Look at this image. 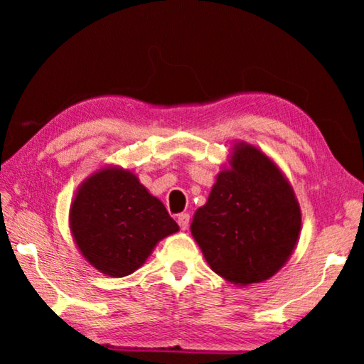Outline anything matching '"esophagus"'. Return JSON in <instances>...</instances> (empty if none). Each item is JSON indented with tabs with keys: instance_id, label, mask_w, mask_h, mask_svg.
I'll use <instances>...</instances> for the list:
<instances>
[{
	"instance_id": "esophagus-1",
	"label": "esophagus",
	"mask_w": 364,
	"mask_h": 364,
	"mask_svg": "<svg viewBox=\"0 0 364 364\" xmlns=\"http://www.w3.org/2000/svg\"><path fill=\"white\" fill-rule=\"evenodd\" d=\"M189 215L188 213H180L176 217V221H178V225H180V228L181 230H188L189 228Z\"/></svg>"
}]
</instances>
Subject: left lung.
<instances>
[{"label": "left lung", "instance_id": "left-lung-1", "mask_svg": "<svg viewBox=\"0 0 364 364\" xmlns=\"http://www.w3.org/2000/svg\"><path fill=\"white\" fill-rule=\"evenodd\" d=\"M301 225L291 184L271 160L239 144L191 232L215 273L234 284L273 276L291 257Z\"/></svg>", "mask_w": 364, "mask_h": 364}]
</instances>
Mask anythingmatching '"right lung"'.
Returning a JSON list of instances; mask_svg holds the SVG:
<instances>
[{"label": "right lung", "mask_w": 364, "mask_h": 364, "mask_svg": "<svg viewBox=\"0 0 364 364\" xmlns=\"http://www.w3.org/2000/svg\"><path fill=\"white\" fill-rule=\"evenodd\" d=\"M70 228L86 260L123 278L146 262L156 244L178 231L167 208L130 171L104 168L75 196Z\"/></svg>", "instance_id": "obj_1"}]
</instances>
